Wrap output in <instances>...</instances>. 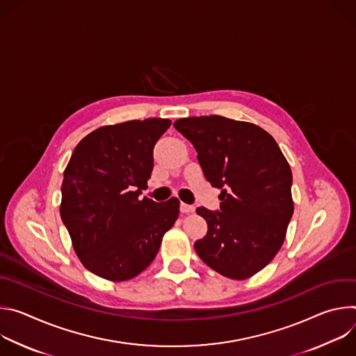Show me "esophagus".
<instances>
[{"instance_id": "1", "label": "esophagus", "mask_w": 356, "mask_h": 356, "mask_svg": "<svg viewBox=\"0 0 356 356\" xmlns=\"http://www.w3.org/2000/svg\"><path fill=\"white\" fill-rule=\"evenodd\" d=\"M180 211L187 214V213H193L194 211V206H190V204H184V202H181L180 204Z\"/></svg>"}]
</instances>
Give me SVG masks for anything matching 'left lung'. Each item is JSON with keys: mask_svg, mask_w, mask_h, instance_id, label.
Returning <instances> with one entry per match:
<instances>
[{"mask_svg": "<svg viewBox=\"0 0 356 356\" xmlns=\"http://www.w3.org/2000/svg\"><path fill=\"white\" fill-rule=\"evenodd\" d=\"M173 125L195 147L206 179L221 188V211L197 209L209 227L194 243L197 255L228 279L257 275L280 250L294 211L283 152L270 134L245 121L210 115Z\"/></svg>", "mask_w": 356, "mask_h": 356, "instance_id": "obj_1", "label": "left lung"}]
</instances>
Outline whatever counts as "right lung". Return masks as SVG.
<instances>
[{"mask_svg":"<svg viewBox=\"0 0 356 356\" xmlns=\"http://www.w3.org/2000/svg\"><path fill=\"white\" fill-rule=\"evenodd\" d=\"M170 120L99 127L74 147L63 172L60 217L76 255L91 273L124 282L155 259L179 217L176 197L139 198L154 169V146Z\"/></svg>","mask_w":356,"mask_h":356,"instance_id":"1","label":"right lung"}]
</instances>
